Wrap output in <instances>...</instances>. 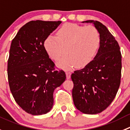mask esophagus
<instances>
[{
  "label": "esophagus",
  "instance_id": "esophagus-1",
  "mask_svg": "<svg viewBox=\"0 0 130 130\" xmlns=\"http://www.w3.org/2000/svg\"><path fill=\"white\" fill-rule=\"evenodd\" d=\"M65 73H66L67 79H70V78H71V72H70V71H65Z\"/></svg>",
  "mask_w": 130,
  "mask_h": 130
}]
</instances>
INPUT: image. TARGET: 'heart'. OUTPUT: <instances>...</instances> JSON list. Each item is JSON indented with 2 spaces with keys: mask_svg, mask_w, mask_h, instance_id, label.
Masks as SVG:
<instances>
[{
  "mask_svg": "<svg viewBox=\"0 0 130 130\" xmlns=\"http://www.w3.org/2000/svg\"><path fill=\"white\" fill-rule=\"evenodd\" d=\"M101 43V35L94 26L67 23L58 30L56 36L46 37L43 47L48 56L55 61L65 51L67 53L58 65L71 69L76 65L85 67L89 64L98 54Z\"/></svg>",
  "mask_w": 130,
  "mask_h": 130,
  "instance_id": "heart-1",
  "label": "heart"
}]
</instances>
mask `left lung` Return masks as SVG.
<instances>
[{
    "label": "left lung",
    "mask_w": 130,
    "mask_h": 130,
    "mask_svg": "<svg viewBox=\"0 0 130 130\" xmlns=\"http://www.w3.org/2000/svg\"><path fill=\"white\" fill-rule=\"evenodd\" d=\"M83 22L94 24L101 35V43L92 61L71 75L72 98L80 111L97 114L108 107L116 98L121 83L122 56L118 42L105 25L94 20Z\"/></svg>",
    "instance_id": "left-lung-1"
}]
</instances>
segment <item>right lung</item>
Returning <instances> with one entry per match:
<instances>
[{
  "label": "right lung",
  "mask_w": 130,
  "mask_h": 130,
  "mask_svg": "<svg viewBox=\"0 0 130 130\" xmlns=\"http://www.w3.org/2000/svg\"><path fill=\"white\" fill-rule=\"evenodd\" d=\"M61 21H30L12 40L8 61L9 88L17 103L34 116L45 114L54 103L53 92L66 79L65 72L55 70L43 42Z\"/></svg>",
  "instance_id": "right-lung-1"
}]
</instances>
